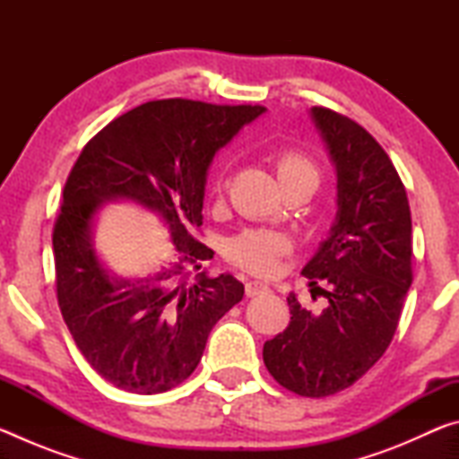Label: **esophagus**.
I'll return each instance as SVG.
<instances>
[{
    "instance_id": "1",
    "label": "esophagus",
    "mask_w": 459,
    "mask_h": 459,
    "mask_svg": "<svg viewBox=\"0 0 459 459\" xmlns=\"http://www.w3.org/2000/svg\"><path fill=\"white\" fill-rule=\"evenodd\" d=\"M267 291H269V285L257 281V279H251V281L247 283V295H251V298H255V295H263Z\"/></svg>"
}]
</instances>
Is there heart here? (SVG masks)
Listing matches in <instances>:
<instances>
[{"mask_svg": "<svg viewBox=\"0 0 459 459\" xmlns=\"http://www.w3.org/2000/svg\"><path fill=\"white\" fill-rule=\"evenodd\" d=\"M273 166L277 172L279 184H309L316 190L320 182V168L307 153L298 150H283L273 155ZM216 188H224V180L221 178ZM290 251V238L265 229H248L243 230L235 238H230L227 247V255L232 263L245 267L253 273L269 275L277 269L279 259Z\"/></svg>", "mask_w": 459, "mask_h": 459, "instance_id": "1", "label": "heart"}]
</instances>
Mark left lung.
<instances>
[{"mask_svg":"<svg viewBox=\"0 0 459 459\" xmlns=\"http://www.w3.org/2000/svg\"><path fill=\"white\" fill-rule=\"evenodd\" d=\"M309 117L336 168L338 211L301 273L328 283L317 287L328 306L314 314L290 293V324L265 342L263 360L287 391L317 399L354 385L391 344L413 247L405 186L377 139L325 107Z\"/></svg>","mask_w":459,"mask_h":459,"instance_id":"8db88e82","label":"left lung"}]
</instances>
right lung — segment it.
Returning a JSON list of instances; mask_svg holds the SVG:
<instances>
[{"label":"right lung","mask_w":459,"mask_h":459,"mask_svg":"<svg viewBox=\"0 0 459 459\" xmlns=\"http://www.w3.org/2000/svg\"><path fill=\"white\" fill-rule=\"evenodd\" d=\"M265 111L150 100L100 129L76 160L52 235L58 306L84 359L117 388L155 394L184 383L214 324L243 299L245 285L230 273L192 279L214 255L194 235L216 152ZM108 201H134L158 215L173 257L145 278L115 274L94 247Z\"/></svg>","instance_id":"add662e5"}]
</instances>
